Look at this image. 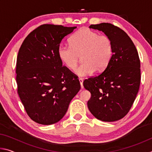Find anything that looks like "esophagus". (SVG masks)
I'll return each instance as SVG.
<instances>
[{"label": "esophagus", "instance_id": "1", "mask_svg": "<svg viewBox=\"0 0 152 152\" xmlns=\"http://www.w3.org/2000/svg\"><path fill=\"white\" fill-rule=\"evenodd\" d=\"M78 80H79V82H80V83L81 88L82 89V88H84V87H83V79L81 78H78Z\"/></svg>", "mask_w": 152, "mask_h": 152}]
</instances>
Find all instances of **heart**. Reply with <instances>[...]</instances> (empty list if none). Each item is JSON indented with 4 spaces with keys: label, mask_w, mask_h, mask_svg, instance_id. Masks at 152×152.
Segmentation results:
<instances>
[{
    "label": "heart",
    "mask_w": 152,
    "mask_h": 152,
    "mask_svg": "<svg viewBox=\"0 0 152 152\" xmlns=\"http://www.w3.org/2000/svg\"><path fill=\"white\" fill-rule=\"evenodd\" d=\"M70 45L60 44L58 56L61 62L70 70L76 68L82 55V62L75 70L80 76L91 75L95 71L107 68L113 53V42L106 35L88 28H81L71 36Z\"/></svg>",
    "instance_id": "heart-1"
}]
</instances>
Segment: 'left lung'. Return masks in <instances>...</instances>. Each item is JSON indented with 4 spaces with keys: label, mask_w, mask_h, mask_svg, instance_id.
<instances>
[{
    "label": "left lung",
    "mask_w": 152,
    "mask_h": 152,
    "mask_svg": "<svg viewBox=\"0 0 152 152\" xmlns=\"http://www.w3.org/2000/svg\"><path fill=\"white\" fill-rule=\"evenodd\" d=\"M89 27L109 36L113 53L103 72L83 82L91 93L88 108L97 119L116 121L127 114L137 96L141 81L140 58L132 40L119 27L108 23Z\"/></svg>",
    "instance_id": "obj_1"
}]
</instances>
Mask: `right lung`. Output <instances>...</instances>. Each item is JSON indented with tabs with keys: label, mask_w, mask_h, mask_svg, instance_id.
Instances as JSON below:
<instances>
[{
	"label": "right lung",
	"mask_w": 152,
	"mask_h": 152,
	"mask_svg": "<svg viewBox=\"0 0 152 152\" xmlns=\"http://www.w3.org/2000/svg\"><path fill=\"white\" fill-rule=\"evenodd\" d=\"M76 28L42 25L20 45L16 64L17 93L28 116L39 124L60 121L80 89L78 76L62 66L58 56L61 41Z\"/></svg>",
	"instance_id": "add662e5"
}]
</instances>
